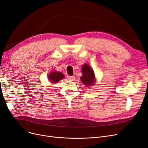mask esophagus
<instances>
[{
	"label": "esophagus",
	"instance_id": "esophagus-1",
	"mask_svg": "<svg viewBox=\"0 0 148 148\" xmlns=\"http://www.w3.org/2000/svg\"><path fill=\"white\" fill-rule=\"evenodd\" d=\"M69 79L70 81H73L75 80V77L74 76H69Z\"/></svg>",
	"mask_w": 148,
	"mask_h": 148
}]
</instances>
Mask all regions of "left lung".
Here are the masks:
<instances>
[{
    "label": "left lung",
    "instance_id": "left-lung-1",
    "mask_svg": "<svg viewBox=\"0 0 148 148\" xmlns=\"http://www.w3.org/2000/svg\"><path fill=\"white\" fill-rule=\"evenodd\" d=\"M82 76L80 77V79L82 82L86 86H90L95 84L96 80L95 75L90 66L87 64H84L82 68Z\"/></svg>",
    "mask_w": 148,
    "mask_h": 148
}]
</instances>
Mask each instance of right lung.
<instances>
[{
    "label": "right lung",
    "mask_w": 148,
    "mask_h": 148,
    "mask_svg": "<svg viewBox=\"0 0 148 148\" xmlns=\"http://www.w3.org/2000/svg\"><path fill=\"white\" fill-rule=\"evenodd\" d=\"M64 78V76L63 73L56 71H52L50 74L48 75V79L49 80V82L53 84H57L58 82Z\"/></svg>",
    "instance_id": "1"
}]
</instances>
